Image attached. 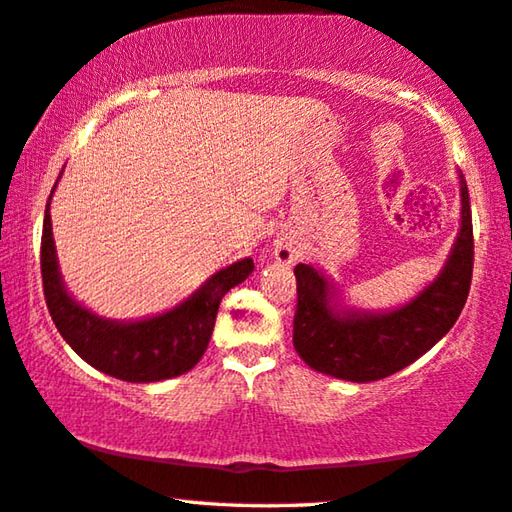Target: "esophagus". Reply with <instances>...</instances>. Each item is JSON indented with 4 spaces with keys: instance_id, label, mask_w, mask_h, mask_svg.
I'll use <instances>...</instances> for the list:
<instances>
[{
    "instance_id": "obj_1",
    "label": "esophagus",
    "mask_w": 512,
    "mask_h": 512,
    "mask_svg": "<svg viewBox=\"0 0 512 512\" xmlns=\"http://www.w3.org/2000/svg\"><path fill=\"white\" fill-rule=\"evenodd\" d=\"M276 255H278V259H280V262H285V264H289V262H292V259L296 257V250H294L292 246H282V243H280V246H278V250H276Z\"/></svg>"
}]
</instances>
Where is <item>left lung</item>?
<instances>
[{
    "instance_id": "left-lung-1",
    "label": "left lung",
    "mask_w": 512,
    "mask_h": 512,
    "mask_svg": "<svg viewBox=\"0 0 512 512\" xmlns=\"http://www.w3.org/2000/svg\"><path fill=\"white\" fill-rule=\"evenodd\" d=\"M460 195L462 225L444 271L402 308L347 310L333 301V285L322 273L310 264L296 266L294 349L312 370L356 384L391 377L453 329L474 273V227L462 174Z\"/></svg>"
}]
</instances>
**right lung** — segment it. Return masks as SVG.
<instances>
[{"label":"right lung","instance_id":"1","mask_svg":"<svg viewBox=\"0 0 512 512\" xmlns=\"http://www.w3.org/2000/svg\"><path fill=\"white\" fill-rule=\"evenodd\" d=\"M50 200L45 204L41 236L43 294L52 322L73 352L91 368L133 384L172 379L195 368L207 352L220 301L253 273V259L246 257L213 273L193 296L163 315L140 322H112L94 315L66 292L52 239Z\"/></svg>","mask_w":512,"mask_h":512}]
</instances>
